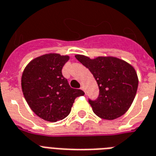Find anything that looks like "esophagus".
Segmentation results:
<instances>
[{"instance_id": "obj_1", "label": "esophagus", "mask_w": 156, "mask_h": 156, "mask_svg": "<svg viewBox=\"0 0 156 156\" xmlns=\"http://www.w3.org/2000/svg\"><path fill=\"white\" fill-rule=\"evenodd\" d=\"M80 89H81L82 90H83V91L84 92V93H85V90H84V87H83V86H81V87H80Z\"/></svg>"}]
</instances>
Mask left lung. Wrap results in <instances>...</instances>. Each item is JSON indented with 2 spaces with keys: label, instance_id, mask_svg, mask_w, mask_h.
<instances>
[{
  "label": "left lung",
  "instance_id": "1",
  "mask_svg": "<svg viewBox=\"0 0 156 156\" xmlns=\"http://www.w3.org/2000/svg\"><path fill=\"white\" fill-rule=\"evenodd\" d=\"M76 58L90 71L98 85L97 99H89L95 114L105 119H115L124 115L132 104L138 86L134 68L114 57L90 59L77 54Z\"/></svg>",
  "mask_w": 156,
  "mask_h": 156
}]
</instances>
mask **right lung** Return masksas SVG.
Segmentation results:
<instances>
[{"label":"right lung","mask_w":156,"mask_h":156,"mask_svg":"<svg viewBox=\"0 0 156 156\" xmlns=\"http://www.w3.org/2000/svg\"><path fill=\"white\" fill-rule=\"evenodd\" d=\"M68 60V56L58 54H44L30 62L22 75V90L27 104L47 121L66 118L75 99L84 94L81 89L70 86L62 74Z\"/></svg>","instance_id":"obj_1"}]
</instances>
